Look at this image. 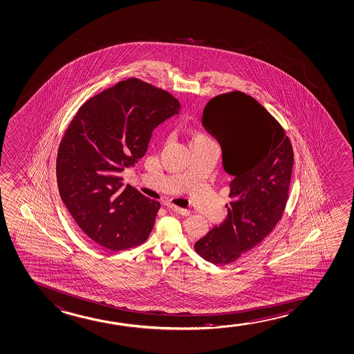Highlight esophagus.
Segmentation results:
<instances>
[{"label": "esophagus", "instance_id": "1", "mask_svg": "<svg viewBox=\"0 0 354 354\" xmlns=\"http://www.w3.org/2000/svg\"><path fill=\"white\" fill-rule=\"evenodd\" d=\"M167 206V209L169 210H172V212H176V214H180V215H183V216H188L189 215V210H187V209H182V207H178V206L172 205V204H166Z\"/></svg>", "mask_w": 354, "mask_h": 354}]
</instances>
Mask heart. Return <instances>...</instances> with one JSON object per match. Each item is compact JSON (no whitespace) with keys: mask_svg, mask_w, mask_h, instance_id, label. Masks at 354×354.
I'll list each match as a JSON object with an SVG mask.
<instances>
[{"mask_svg":"<svg viewBox=\"0 0 354 354\" xmlns=\"http://www.w3.org/2000/svg\"><path fill=\"white\" fill-rule=\"evenodd\" d=\"M209 138H206L205 136H203V134H193V137H192V140H190V142H198V140H207Z\"/></svg>","mask_w":354,"mask_h":354,"instance_id":"b5f03b06","label":"heart"}]
</instances>
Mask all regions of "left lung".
<instances>
[{"instance_id": "obj_1", "label": "left lung", "mask_w": 354, "mask_h": 354, "mask_svg": "<svg viewBox=\"0 0 354 354\" xmlns=\"http://www.w3.org/2000/svg\"><path fill=\"white\" fill-rule=\"evenodd\" d=\"M201 124L222 150L232 176L227 216L194 244L212 264H231L255 248L280 221L288 199L293 149L280 123L241 91L215 96Z\"/></svg>"}]
</instances>
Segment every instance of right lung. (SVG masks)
<instances>
[{
	"instance_id": "obj_1",
	"label": "right lung",
	"mask_w": 354,
	"mask_h": 354,
	"mask_svg": "<svg viewBox=\"0 0 354 354\" xmlns=\"http://www.w3.org/2000/svg\"><path fill=\"white\" fill-rule=\"evenodd\" d=\"M177 99L142 80H122L80 107L59 144V196L88 237L110 250L147 241L160 203L121 172L142 158L153 129L180 113Z\"/></svg>"
}]
</instances>
